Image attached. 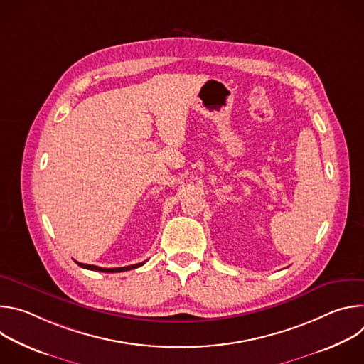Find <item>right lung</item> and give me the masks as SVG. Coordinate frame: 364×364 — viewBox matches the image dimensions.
I'll use <instances>...</instances> for the list:
<instances>
[{
  "mask_svg": "<svg viewBox=\"0 0 364 364\" xmlns=\"http://www.w3.org/2000/svg\"><path fill=\"white\" fill-rule=\"evenodd\" d=\"M80 268H85V269H90V271H99V272H124V271H131V269H135V268H139L142 267L145 262H139V264H135V265H129V267H122V268H100V267H95V265H86V264H80V262H76Z\"/></svg>",
  "mask_w": 364,
  "mask_h": 364,
  "instance_id": "right-lung-1",
  "label": "right lung"
}]
</instances>
